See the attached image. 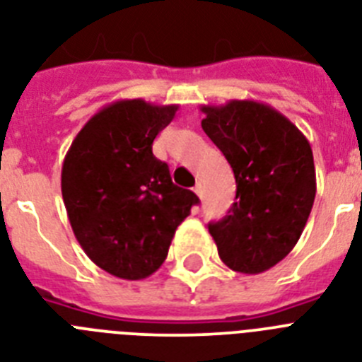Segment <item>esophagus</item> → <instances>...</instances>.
Returning a JSON list of instances; mask_svg holds the SVG:
<instances>
[{"label":"esophagus","mask_w":362,"mask_h":362,"mask_svg":"<svg viewBox=\"0 0 362 362\" xmlns=\"http://www.w3.org/2000/svg\"><path fill=\"white\" fill-rule=\"evenodd\" d=\"M193 191H195V193L199 197H202V184H197V186L193 187Z\"/></svg>","instance_id":"34e87169"}]
</instances>
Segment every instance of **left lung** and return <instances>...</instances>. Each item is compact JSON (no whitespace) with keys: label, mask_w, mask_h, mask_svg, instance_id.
I'll return each instance as SVG.
<instances>
[{"label":"left lung","mask_w":362,"mask_h":362,"mask_svg":"<svg viewBox=\"0 0 362 362\" xmlns=\"http://www.w3.org/2000/svg\"><path fill=\"white\" fill-rule=\"evenodd\" d=\"M202 130L230 163L236 202L208 230L230 269L262 273L292 251L316 197L307 137L284 115L255 100L202 105Z\"/></svg>","instance_id":"left-lung-1"}]
</instances>
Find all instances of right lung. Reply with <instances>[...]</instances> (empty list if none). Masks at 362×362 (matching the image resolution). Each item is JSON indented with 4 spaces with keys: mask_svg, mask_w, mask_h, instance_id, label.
<instances>
[{
    "mask_svg": "<svg viewBox=\"0 0 362 362\" xmlns=\"http://www.w3.org/2000/svg\"><path fill=\"white\" fill-rule=\"evenodd\" d=\"M178 105L119 100L79 130L64 156L61 191L85 255L104 272L139 281L158 269L199 197L173 184L152 143Z\"/></svg>",
    "mask_w": 362,
    "mask_h": 362,
    "instance_id": "1",
    "label": "right lung"
}]
</instances>
